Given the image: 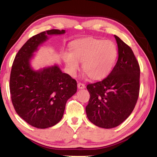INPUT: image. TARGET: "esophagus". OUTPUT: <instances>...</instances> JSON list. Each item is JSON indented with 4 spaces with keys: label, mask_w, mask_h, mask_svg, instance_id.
Segmentation results:
<instances>
[{
    "label": "esophagus",
    "mask_w": 157,
    "mask_h": 157,
    "mask_svg": "<svg viewBox=\"0 0 157 157\" xmlns=\"http://www.w3.org/2000/svg\"><path fill=\"white\" fill-rule=\"evenodd\" d=\"M78 89H84V88H85V84H83V83L78 82Z\"/></svg>",
    "instance_id": "1"
}]
</instances>
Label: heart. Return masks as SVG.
<instances>
[{"instance_id": "obj_1", "label": "heart", "mask_w": 157, "mask_h": 157, "mask_svg": "<svg viewBox=\"0 0 157 157\" xmlns=\"http://www.w3.org/2000/svg\"><path fill=\"white\" fill-rule=\"evenodd\" d=\"M117 47L110 40L87 37L70 44V53L63 52L62 59L70 74L75 75L82 62V68L89 78L105 77L113 69L117 57Z\"/></svg>"}]
</instances>
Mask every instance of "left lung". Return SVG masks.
Wrapping results in <instances>:
<instances>
[{"instance_id":"1","label":"left lung","mask_w":157,"mask_h":157,"mask_svg":"<svg viewBox=\"0 0 157 157\" xmlns=\"http://www.w3.org/2000/svg\"><path fill=\"white\" fill-rule=\"evenodd\" d=\"M119 57L106 78L89 84L90 94L85 108L88 119L105 129L116 127L125 121L136 106L140 93V68L132 49L114 35Z\"/></svg>"}]
</instances>
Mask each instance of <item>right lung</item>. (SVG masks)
<instances>
[{
    "label": "right lung",
    "instance_id": "1",
    "mask_svg": "<svg viewBox=\"0 0 157 157\" xmlns=\"http://www.w3.org/2000/svg\"><path fill=\"white\" fill-rule=\"evenodd\" d=\"M64 30L42 32L28 39L13 63L9 89L15 110L22 119L38 129H45L62 119L67 100L77 91V82L57 65L34 70L30 59L48 35L62 34Z\"/></svg>",
    "mask_w": 157,
    "mask_h": 157
}]
</instances>
